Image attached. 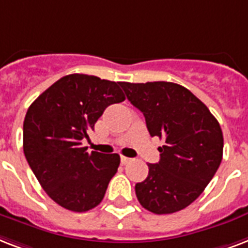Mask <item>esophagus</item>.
Wrapping results in <instances>:
<instances>
[{
  "instance_id": "34e87169",
  "label": "esophagus",
  "mask_w": 248,
  "mask_h": 248,
  "mask_svg": "<svg viewBox=\"0 0 248 248\" xmlns=\"http://www.w3.org/2000/svg\"><path fill=\"white\" fill-rule=\"evenodd\" d=\"M120 160H122L123 164H126V163L130 160V158H126V156H122V158H120Z\"/></svg>"
}]
</instances>
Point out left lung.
<instances>
[{"label": "left lung", "mask_w": 248, "mask_h": 248, "mask_svg": "<svg viewBox=\"0 0 248 248\" xmlns=\"http://www.w3.org/2000/svg\"><path fill=\"white\" fill-rule=\"evenodd\" d=\"M126 98L141 111L151 137L164 140L160 160L136 184L141 206L156 215L191 204L216 173L222 159L220 124L204 103L184 86L167 81L120 82Z\"/></svg>", "instance_id": "obj_1"}]
</instances>
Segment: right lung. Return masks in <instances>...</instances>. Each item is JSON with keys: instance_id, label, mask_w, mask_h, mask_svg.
<instances>
[{"instance_id": "right-lung-1", "label": "right lung", "mask_w": 248, "mask_h": 248, "mask_svg": "<svg viewBox=\"0 0 248 248\" xmlns=\"http://www.w3.org/2000/svg\"><path fill=\"white\" fill-rule=\"evenodd\" d=\"M120 82L67 75L38 95L23 124V150L46 194L66 210L85 212L102 202L118 172V154L88 153L82 140L106 107L123 102Z\"/></svg>"}]
</instances>
